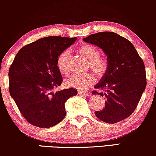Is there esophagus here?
I'll return each instance as SVG.
<instances>
[{
  "label": "esophagus",
  "mask_w": 156,
  "mask_h": 156,
  "mask_svg": "<svg viewBox=\"0 0 156 156\" xmlns=\"http://www.w3.org/2000/svg\"><path fill=\"white\" fill-rule=\"evenodd\" d=\"M80 95H83V96H89L90 95V92L87 91H80L78 92Z\"/></svg>",
  "instance_id": "34e87169"
}]
</instances>
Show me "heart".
<instances>
[{
    "label": "heart",
    "instance_id": "1",
    "mask_svg": "<svg viewBox=\"0 0 156 156\" xmlns=\"http://www.w3.org/2000/svg\"><path fill=\"white\" fill-rule=\"evenodd\" d=\"M76 52L81 56L89 60V66L94 72L96 75L104 76L108 69V62L106 57L100 55V51L98 48L90 44H82L78 47ZM70 53L67 50L62 52L57 57V69L62 74H67L69 72V61ZM94 81V76L91 73L74 74L65 81V84L68 87H74L79 90H86Z\"/></svg>",
    "mask_w": 156,
    "mask_h": 156
}]
</instances>
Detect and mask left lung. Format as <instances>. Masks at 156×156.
Wrapping results in <instances>:
<instances>
[{
    "instance_id": "1",
    "label": "left lung",
    "mask_w": 156,
    "mask_h": 156,
    "mask_svg": "<svg viewBox=\"0 0 156 156\" xmlns=\"http://www.w3.org/2000/svg\"><path fill=\"white\" fill-rule=\"evenodd\" d=\"M95 44L107 56L108 69L94 88L92 94L105 99V107L95 112L98 119L115 123L134 112L146 87V69L143 59L129 40L113 33L101 32L83 39Z\"/></svg>"
}]
</instances>
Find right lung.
Wrapping results in <instances>:
<instances>
[{"label": "right lung", "mask_w": 156, "mask_h": 156, "mask_svg": "<svg viewBox=\"0 0 156 156\" xmlns=\"http://www.w3.org/2000/svg\"><path fill=\"white\" fill-rule=\"evenodd\" d=\"M76 40L43 37L23 47L15 57L8 72L10 94L32 125L46 129L59 123L66 116L65 102L77 95L74 88L53 91L63 81L57 57Z\"/></svg>", "instance_id": "1"}]
</instances>
